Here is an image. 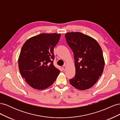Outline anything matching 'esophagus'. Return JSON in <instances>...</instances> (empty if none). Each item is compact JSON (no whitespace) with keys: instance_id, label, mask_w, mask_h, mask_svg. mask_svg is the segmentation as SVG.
Wrapping results in <instances>:
<instances>
[{"instance_id":"1","label":"esophagus","mask_w":120,"mask_h":120,"mask_svg":"<svg viewBox=\"0 0 120 120\" xmlns=\"http://www.w3.org/2000/svg\"><path fill=\"white\" fill-rule=\"evenodd\" d=\"M66 68H67V67H66V65H64V66H63V70H64V71L66 70Z\"/></svg>"}]
</instances>
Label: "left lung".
Instances as JSON below:
<instances>
[{
    "label": "left lung",
    "instance_id": "obj_1",
    "mask_svg": "<svg viewBox=\"0 0 120 120\" xmlns=\"http://www.w3.org/2000/svg\"><path fill=\"white\" fill-rule=\"evenodd\" d=\"M65 38L74 55L75 74L70 79L71 85L82 90L92 88L104 68L100 45L96 39L79 32H67Z\"/></svg>",
    "mask_w": 120,
    "mask_h": 120
}]
</instances>
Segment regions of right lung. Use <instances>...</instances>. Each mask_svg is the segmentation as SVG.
<instances>
[{"label":"right lung","instance_id":"1","mask_svg":"<svg viewBox=\"0 0 120 120\" xmlns=\"http://www.w3.org/2000/svg\"><path fill=\"white\" fill-rule=\"evenodd\" d=\"M60 34L43 33L25 42L18 60L19 72L31 88L44 90L52 86L60 71L54 66L53 49Z\"/></svg>","mask_w":120,"mask_h":120}]
</instances>
